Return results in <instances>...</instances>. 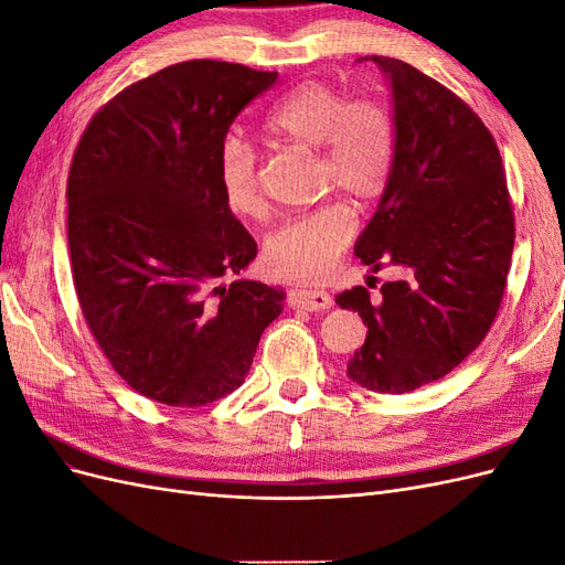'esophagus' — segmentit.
<instances>
[{
  "mask_svg": "<svg viewBox=\"0 0 565 565\" xmlns=\"http://www.w3.org/2000/svg\"><path fill=\"white\" fill-rule=\"evenodd\" d=\"M287 306L303 311H324L332 309V297L328 292H320V289L309 287H292L287 292Z\"/></svg>",
  "mask_w": 565,
  "mask_h": 565,
  "instance_id": "obj_1",
  "label": "esophagus"
}]
</instances>
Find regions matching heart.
<instances>
[{
  "instance_id": "obj_1",
  "label": "heart",
  "mask_w": 565,
  "mask_h": 565,
  "mask_svg": "<svg viewBox=\"0 0 565 565\" xmlns=\"http://www.w3.org/2000/svg\"><path fill=\"white\" fill-rule=\"evenodd\" d=\"M264 131L320 150V179L355 204L377 200L396 160V127L374 100H351L330 84L303 82L280 96L264 117ZM221 198L235 216L262 210L256 156L241 136H226L216 158ZM353 237L344 204H322L292 216L266 237L264 264L278 278L318 280Z\"/></svg>"
}]
</instances>
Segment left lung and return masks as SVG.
<instances>
[{
  "instance_id": "1",
  "label": "left lung",
  "mask_w": 565,
  "mask_h": 565,
  "mask_svg": "<svg viewBox=\"0 0 565 565\" xmlns=\"http://www.w3.org/2000/svg\"><path fill=\"white\" fill-rule=\"evenodd\" d=\"M384 73L396 160L355 256L405 278L341 292L339 309L367 324L347 374L363 388L407 393L446 377L498 316L514 252V214L492 134L465 100L398 58L365 56Z\"/></svg>"
}]
</instances>
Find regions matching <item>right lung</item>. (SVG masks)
<instances>
[{
	"label": "right lung",
	"mask_w": 565,
	"mask_h": 565,
	"mask_svg": "<svg viewBox=\"0 0 565 565\" xmlns=\"http://www.w3.org/2000/svg\"><path fill=\"white\" fill-rule=\"evenodd\" d=\"M278 73L185 61L119 92L84 129L67 177V245L82 313L115 372L174 407L247 377L285 289L231 280L254 237L216 181L221 141Z\"/></svg>",
	"instance_id": "obj_1"
}]
</instances>
